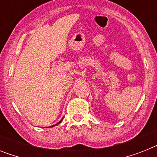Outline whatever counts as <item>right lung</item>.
Wrapping results in <instances>:
<instances>
[{"label": "right lung", "mask_w": 157, "mask_h": 157, "mask_svg": "<svg viewBox=\"0 0 157 157\" xmlns=\"http://www.w3.org/2000/svg\"><path fill=\"white\" fill-rule=\"evenodd\" d=\"M63 121V119H62V120H61V121H59V122H58V123H57V124H54V125H52V126H50V127L55 126V125H57V124H59V123H61V121Z\"/></svg>", "instance_id": "1"}]
</instances>
